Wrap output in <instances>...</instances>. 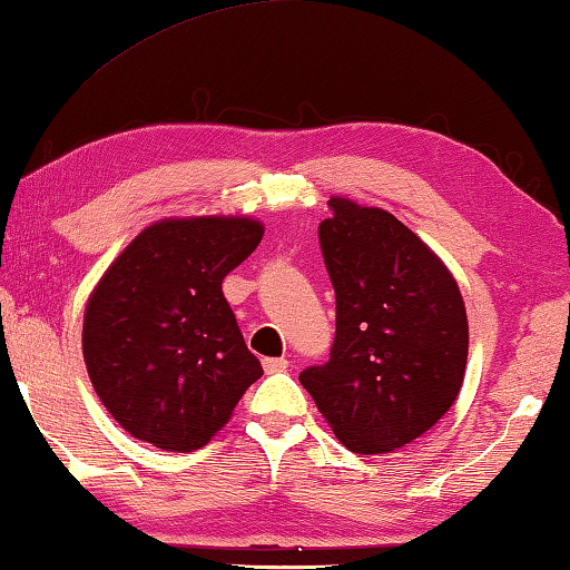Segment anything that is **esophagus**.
I'll return each instance as SVG.
<instances>
[{
  "label": "esophagus",
  "instance_id": "esophagus-1",
  "mask_svg": "<svg viewBox=\"0 0 570 570\" xmlns=\"http://www.w3.org/2000/svg\"><path fill=\"white\" fill-rule=\"evenodd\" d=\"M263 368H265V373L287 371V358H265L263 361Z\"/></svg>",
  "mask_w": 570,
  "mask_h": 570
}]
</instances>
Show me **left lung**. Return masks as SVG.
<instances>
[{
	"mask_svg": "<svg viewBox=\"0 0 570 570\" xmlns=\"http://www.w3.org/2000/svg\"><path fill=\"white\" fill-rule=\"evenodd\" d=\"M318 227L335 291V341L301 384L343 446L386 454L460 396L470 328L456 279L394 214L331 197Z\"/></svg>",
	"mask_w": 570,
	"mask_h": 570,
	"instance_id": "left-lung-1",
	"label": "left lung"
}]
</instances>
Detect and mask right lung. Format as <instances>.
<instances>
[{
  "label": "right lung",
  "mask_w": 570,
  "mask_h": 570,
  "mask_svg": "<svg viewBox=\"0 0 570 570\" xmlns=\"http://www.w3.org/2000/svg\"><path fill=\"white\" fill-rule=\"evenodd\" d=\"M263 235L249 217L161 219L100 277L82 318V358L130 436L166 452L199 450L263 376L222 293Z\"/></svg>",
  "instance_id": "add662e5"
}]
</instances>
